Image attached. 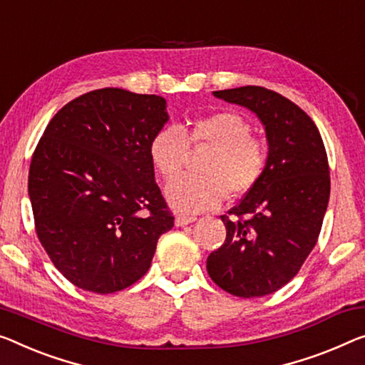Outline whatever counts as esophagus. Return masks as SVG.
I'll list each match as a JSON object with an SVG mask.
<instances>
[{"label": "esophagus", "instance_id": "34e87169", "mask_svg": "<svg viewBox=\"0 0 365 365\" xmlns=\"http://www.w3.org/2000/svg\"><path fill=\"white\" fill-rule=\"evenodd\" d=\"M195 220H197V217H195V216H185V215H178V216L175 217V226H178V227H182V226H187V225H190V222H193Z\"/></svg>", "mask_w": 365, "mask_h": 365}]
</instances>
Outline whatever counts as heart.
Returning a JSON list of instances; mask_svg holds the SVG:
<instances>
[{"label": "heart", "instance_id": "obj_1", "mask_svg": "<svg viewBox=\"0 0 365 365\" xmlns=\"http://www.w3.org/2000/svg\"><path fill=\"white\" fill-rule=\"evenodd\" d=\"M251 134L247 119L232 111L198 118L182 130L172 126L157 130L149 140V159L167 182L181 173L188 147L214 149L200 168L203 176L182 178L168 185V203L180 213H200L220 206L226 195L239 198L251 192L269 160L265 144Z\"/></svg>", "mask_w": 365, "mask_h": 365}]
</instances>
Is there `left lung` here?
I'll list each match as a JSON object with an SVG mask.
<instances>
[{"instance_id":"obj_1","label":"left lung","mask_w":365,"mask_h":365,"mask_svg":"<svg viewBox=\"0 0 365 365\" xmlns=\"http://www.w3.org/2000/svg\"><path fill=\"white\" fill-rule=\"evenodd\" d=\"M213 95L255 113L269 160L259 183L221 216L226 241L206 270L231 295L264 297L288 284L317 246L329 200L328 155L317 124L288 98L262 86Z\"/></svg>"}]
</instances>
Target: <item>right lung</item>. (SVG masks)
I'll return each instance as SVG.
<instances>
[{
    "mask_svg": "<svg viewBox=\"0 0 365 365\" xmlns=\"http://www.w3.org/2000/svg\"><path fill=\"white\" fill-rule=\"evenodd\" d=\"M167 121L162 96L101 88L67 103L43 130L27 185L36 232L78 288L106 295L135 284L173 227L148 150Z\"/></svg>",
    "mask_w": 365,
    "mask_h": 365,
    "instance_id": "obj_1",
    "label": "right lung"
}]
</instances>
